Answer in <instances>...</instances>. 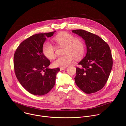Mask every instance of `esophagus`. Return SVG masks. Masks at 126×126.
<instances>
[{
  "label": "esophagus",
  "mask_w": 126,
  "mask_h": 126,
  "mask_svg": "<svg viewBox=\"0 0 126 126\" xmlns=\"http://www.w3.org/2000/svg\"><path fill=\"white\" fill-rule=\"evenodd\" d=\"M66 69V67H61L60 68V70H63Z\"/></svg>",
  "instance_id": "esophagus-1"
}]
</instances>
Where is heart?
Listing matches in <instances>:
<instances>
[{
    "label": "heart",
    "mask_w": 126,
    "mask_h": 126,
    "mask_svg": "<svg viewBox=\"0 0 126 126\" xmlns=\"http://www.w3.org/2000/svg\"><path fill=\"white\" fill-rule=\"evenodd\" d=\"M54 41L58 46L64 47L62 56L57 57L52 62L54 67H66L73 60L81 58L85 52V45L83 41L79 38H75L73 35L68 32H62L54 37ZM43 55L48 59H52L55 56L56 48L49 42L44 43L42 47Z\"/></svg>",
    "instance_id": "1"
}]
</instances>
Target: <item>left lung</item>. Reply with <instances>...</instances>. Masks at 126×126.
Returning a JSON list of instances; mask_svg holds the SVG:
<instances>
[{
    "label": "left lung",
    "instance_id": "8db88e82",
    "mask_svg": "<svg viewBox=\"0 0 126 126\" xmlns=\"http://www.w3.org/2000/svg\"><path fill=\"white\" fill-rule=\"evenodd\" d=\"M85 41L86 56L76 67L75 83L86 94L95 93L105 85L113 67L109 46L98 35L82 30H72Z\"/></svg>",
    "mask_w": 126,
    "mask_h": 126
}]
</instances>
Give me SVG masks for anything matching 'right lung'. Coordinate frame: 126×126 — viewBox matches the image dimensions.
Returning <instances> with one entry per match:
<instances>
[{
  "instance_id": "1",
  "label": "right lung",
  "mask_w": 126,
  "mask_h": 126,
  "mask_svg": "<svg viewBox=\"0 0 126 126\" xmlns=\"http://www.w3.org/2000/svg\"><path fill=\"white\" fill-rule=\"evenodd\" d=\"M55 32L31 36L20 44L14 53L15 75L23 87L32 94H46L55 84L60 69L48 68L50 61L42 52L46 39L52 36Z\"/></svg>"
}]
</instances>
